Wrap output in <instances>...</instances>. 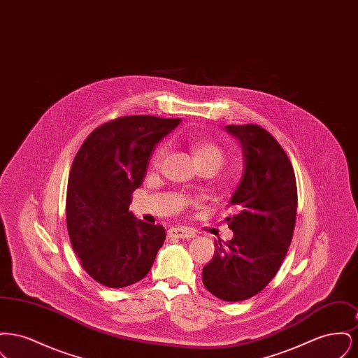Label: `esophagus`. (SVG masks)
I'll return each mask as SVG.
<instances>
[{"label": "esophagus", "mask_w": 358, "mask_h": 358, "mask_svg": "<svg viewBox=\"0 0 358 358\" xmlns=\"http://www.w3.org/2000/svg\"><path fill=\"white\" fill-rule=\"evenodd\" d=\"M169 236L176 238H192L196 236V232L187 227H174L169 229Z\"/></svg>", "instance_id": "34e87169"}]
</instances>
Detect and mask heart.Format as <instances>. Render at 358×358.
<instances>
[{"label": "heart", "mask_w": 358, "mask_h": 358, "mask_svg": "<svg viewBox=\"0 0 358 358\" xmlns=\"http://www.w3.org/2000/svg\"><path fill=\"white\" fill-rule=\"evenodd\" d=\"M187 142L197 162L213 161V162H217L219 165L222 164L224 150L217 142H213L210 139H200L194 136H189ZM168 153H169V142L166 141L161 142L154 150L153 158H152L153 166H159Z\"/></svg>", "instance_id": "1"}]
</instances>
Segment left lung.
Returning <instances> with one entry per match:
<instances>
[{
	"label": "left lung",
	"instance_id": "8db88e82",
	"mask_svg": "<svg viewBox=\"0 0 358 358\" xmlns=\"http://www.w3.org/2000/svg\"><path fill=\"white\" fill-rule=\"evenodd\" d=\"M243 152V174L228 206L234 238L215 241L203 283L227 302L248 299L264 289L287 254L296 219V182L287 154L257 124H228Z\"/></svg>",
	"mask_w": 358,
	"mask_h": 358
}]
</instances>
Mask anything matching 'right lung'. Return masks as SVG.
I'll return each mask as SVG.
<instances>
[{"label": "right lung", "instance_id": "obj_1", "mask_svg": "<svg viewBox=\"0 0 358 358\" xmlns=\"http://www.w3.org/2000/svg\"><path fill=\"white\" fill-rule=\"evenodd\" d=\"M180 123L152 115L107 122L73 159L66 206L71 244L85 273L106 287L143 279L166 238L162 225L138 220L129 208L155 145Z\"/></svg>", "mask_w": 358, "mask_h": 358}]
</instances>
